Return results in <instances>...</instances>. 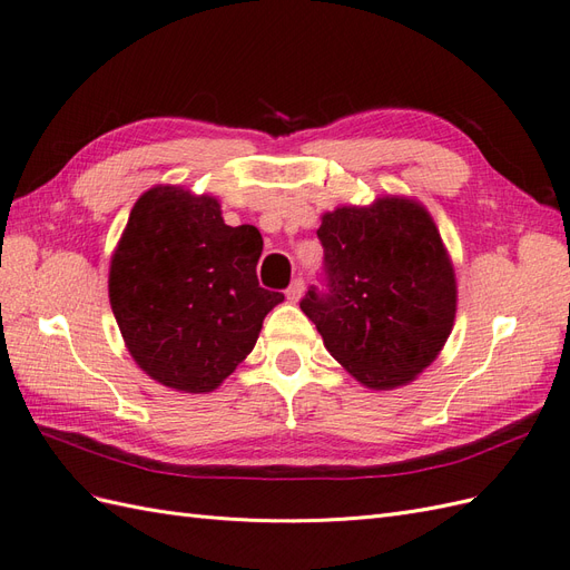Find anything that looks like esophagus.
I'll return each instance as SVG.
<instances>
[{"label":"esophagus","mask_w":570,"mask_h":570,"mask_svg":"<svg viewBox=\"0 0 570 570\" xmlns=\"http://www.w3.org/2000/svg\"><path fill=\"white\" fill-rule=\"evenodd\" d=\"M285 295L289 302H299L304 295V278H295L289 283V287L285 289Z\"/></svg>","instance_id":"obj_1"}]
</instances>
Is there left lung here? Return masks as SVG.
Masks as SVG:
<instances>
[{"label": "left lung", "mask_w": 570, "mask_h": 570, "mask_svg": "<svg viewBox=\"0 0 570 570\" xmlns=\"http://www.w3.org/2000/svg\"><path fill=\"white\" fill-rule=\"evenodd\" d=\"M323 287L299 302L325 350L371 390H392L430 366L452 333L456 281L421 204L383 197L342 206L316 230Z\"/></svg>", "instance_id": "left-lung-1"}]
</instances>
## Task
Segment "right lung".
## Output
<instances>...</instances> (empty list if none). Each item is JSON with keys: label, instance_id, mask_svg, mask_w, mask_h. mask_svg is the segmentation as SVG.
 <instances>
[{"label": "right lung", "instance_id": "obj_1", "mask_svg": "<svg viewBox=\"0 0 570 570\" xmlns=\"http://www.w3.org/2000/svg\"><path fill=\"white\" fill-rule=\"evenodd\" d=\"M262 249V233L226 226L209 195L159 185L137 199L109 271L111 312L137 366L195 394L226 381L285 299L258 285Z\"/></svg>", "mask_w": 570, "mask_h": 570}]
</instances>
